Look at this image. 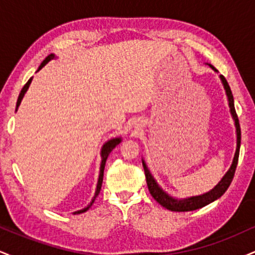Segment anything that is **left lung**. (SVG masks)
I'll list each match as a JSON object with an SVG mask.
<instances>
[{
    "instance_id": "left-lung-1",
    "label": "left lung",
    "mask_w": 255,
    "mask_h": 255,
    "mask_svg": "<svg viewBox=\"0 0 255 255\" xmlns=\"http://www.w3.org/2000/svg\"><path fill=\"white\" fill-rule=\"evenodd\" d=\"M212 67V66H211ZM215 69V67H212ZM216 71V69H215ZM217 72V71H216ZM222 83L224 85L225 92H227L228 96V101H229V107H230V111L231 115H233L234 120H235V126H236V133H238V146H236V152L235 156H234V160L233 164H231L229 171L224 175V177L222 178L221 182H219L212 191L205 193L203 195H198V197H192L188 199H183V200H177V199H174L171 197H169L165 192L162 191V188H159L154 178L152 177L151 172L148 171L147 166H146L145 162L142 160V166H144V171H145V176H146V182H147V187L148 191H150L151 195L154 198V200L157 203H159L165 209L170 210V211H175V212H186V211H193V210H198L201 209V207L206 206L212 201L217 200L218 198H221L222 195L227 192V189L229 188L231 181H233L234 175H235V170L236 166H238V162H239V154H240V144H241V128H240V124H239V118L238 114H236L235 107H234V97L233 93H231L230 86L228 84V81L225 80V78L223 75H221Z\"/></svg>"
}]
</instances>
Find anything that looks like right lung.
Here are the masks:
<instances>
[{
  "label": "right lung",
  "instance_id": "1",
  "mask_svg": "<svg viewBox=\"0 0 255 255\" xmlns=\"http://www.w3.org/2000/svg\"><path fill=\"white\" fill-rule=\"evenodd\" d=\"M54 57H55V55H54V54H50V55H49V56H46V57H45V60H44L43 62H42V64H40V66H39V68H38V71H40V69H42L43 67L45 66V64L48 63L49 61L52 60V58H54ZM38 71H37V72H38ZM31 80H32V78L30 79V80L27 81V83H26V84L24 85V87H22L21 92H20L19 97H17V102H16V109H17V107H19V105H20V103H21V99L24 98V95H25V93H26V91H27L28 86H30V84H31ZM120 142H121V137H115V139H111V140H109V141H108V142H105V145L103 146V148H102V163H101V171H99V178H98L97 189H96L95 197H93L92 201H91L89 206H87V207H85V209H83V210H80V211H77V212H74V213H77V215H79V213H83V212H85V211H87V210H89L90 207H91V205L93 204V201H95V199L97 198V195L99 194V192H101V188H102V183H103V175H104L105 162H107V159H108V156H109V154H110V152L113 151L114 148H115L116 146H118V145L120 144Z\"/></svg>",
  "mask_w": 255,
  "mask_h": 255
}]
</instances>
